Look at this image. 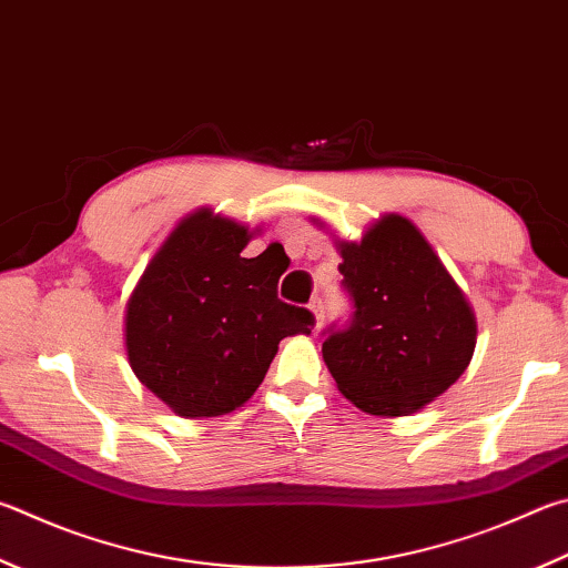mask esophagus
Segmentation results:
<instances>
[{"instance_id": "esophagus-1", "label": "esophagus", "mask_w": 568, "mask_h": 568, "mask_svg": "<svg viewBox=\"0 0 568 568\" xmlns=\"http://www.w3.org/2000/svg\"><path fill=\"white\" fill-rule=\"evenodd\" d=\"M311 311H313V315H315V325H317V327L323 325V320H325V305H323V301H320V297H313V301H311Z\"/></svg>"}]
</instances>
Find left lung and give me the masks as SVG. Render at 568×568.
Returning a JSON list of instances; mask_svg holds the SVG:
<instances>
[{
    "label": "left lung",
    "mask_w": 568,
    "mask_h": 568,
    "mask_svg": "<svg viewBox=\"0 0 568 568\" xmlns=\"http://www.w3.org/2000/svg\"><path fill=\"white\" fill-rule=\"evenodd\" d=\"M339 253L353 315L323 329L329 375L369 415L399 417L429 405L471 359L477 323L467 297L402 215H387Z\"/></svg>",
    "instance_id": "obj_1"
}]
</instances>
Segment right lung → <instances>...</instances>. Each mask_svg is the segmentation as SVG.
I'll return each instance as SVG.
<instances>
[{"instance_id":"1","label":"right lung","mask_w":568,"mask_h":568,"mask_svg":"<svg viewBox=\"0 0 568 568\" xmlns=\"http://www.w3.org/2000/svg\"><path fill=\"white\" fill-rule=\"evenodd\" d=\"M243 225L201 211L153 257L126 307L133 373L181 417H215L251 399L277 343L315 315L283 303L287 257H243Z\"/></svg>"}]
</instances>
